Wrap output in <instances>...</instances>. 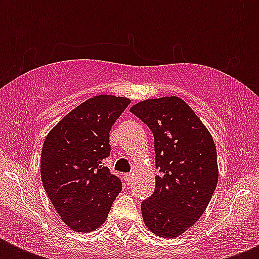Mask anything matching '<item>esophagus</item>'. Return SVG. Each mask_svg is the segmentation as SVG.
<instances>
[{"label":"esophagus","mask_w":259,"mask_h":259,"mask_svg":"<svg viewBox=\"0 0 259 259\" xmlns=\"http://www.w3.org/2000/svg\"><path fill=\"white\" fill-rule=\"evenodd\" d=\"M123 179H125L126 183L129 184L130 180H132V175H130V173H125V175H123Z\"/></svg>","instance_id":"esophagus-1"}]
</instances>
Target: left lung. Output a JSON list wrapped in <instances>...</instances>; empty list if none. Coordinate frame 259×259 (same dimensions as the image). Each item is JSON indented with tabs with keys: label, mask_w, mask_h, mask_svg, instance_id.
I'll return each mask as SVG.
<instances>
[{
	"label": "left lung",
	"mask_w": 259,
	"mask_h": 259,
	"mask_svg": "<svg viewBox=\"0 0 259 259\" xmlns=\"http://www.w3.org/2000/svg\"><path fill=\"white\" fill-rule=\"evenodd\" d=\"M153 133L156 188L141 203L146 227L176 238L196 223L218 184L217 148L192 109L177 97L140 102L130 109Z\"/></svg>",
	"instance_id": "8db88e82"
}]
</instances>
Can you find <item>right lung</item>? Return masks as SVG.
I'll return each mask as SVG.
<instances>
[{"mask_svg":"<svg viewBox=\"0 0 259 259\" xmlns=\"http://www.w3.org/2000/svg\"><path fill=\"white\" fill-rule=\"evenodd\" d=\"M130 101L98 95L67 114L47 136L41 180L51 203L68 227L87 233L103 225L121 192L119 177L103 160L110 156V130Z\"/></svg>","mask_w":259,"mask_h":259,"instance_id":"obj_1","label":"right lung"}]
</instances>
